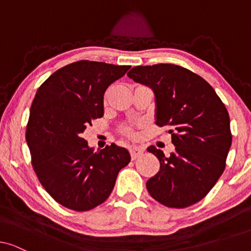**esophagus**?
<instances>
[{
    "label": "esophagus",
    "mask_w": 251,
    "mask_h": 251,
    "mask_svg": "<svg viewBox=\"0 0 251 251\" xmlns=\"http://www.w3.org/2000/svg\"><path fill=\"white\" fill-rule=\"evenodd\" d=\"M144 153V147L142 146H132L130 149V155H131L132 160H136L137 157H139Z\"/></svg>",
    "instance_id": "esophagus-1"
}]
</instances>
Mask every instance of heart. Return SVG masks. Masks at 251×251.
I'll return each mask as SVG.
<instances>
[{
    "label": "heart",
    "instance_id": "1",
    "mask_svg": "<svg viewBox=\"0 0 251 251\" xmlns=\"http://www.w3.org/2000/svg\"><path fill=\"white\" fill-rule=\"evenodd\" d=\"M125 132H126V135H128V136H130V137H135V133L132 132V130H131V129H126V130H125Z\"/></svg>",
    "mask_w": 251,
    "mask_h": 251
}]
</instances>
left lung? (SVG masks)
I'll return each mask as SVG.
<instances>
[{
	"mask_svg": "<svg viewBox=\"0 0 251 251\" xmlns=\"http://www.w3.org/2000/svg\"><path fill=\"white\" fill-rule=\"evenodd\" d=\"M155 96V123L170 128L175 151H147L160 170L146 187L166 207L186 208L202 200L225 169L232 144L229 116L214 88L193 72L173 64L136 66L126 74Z\"/></svg>",
	"mask_w": 251,
	"mask_h": 251,
	"instance_id": "8db88e82",
	"label": "left lung"
}]
</instances>
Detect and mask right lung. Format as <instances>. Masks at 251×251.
Segmentation results:
<instances>
[{"label":"right lung","instance_id":"obj_1","mask_svg":"<svg viewBox=\"0 0 251 251\" xmlns=\"http://www.w3.org/2000/svg\"><path fill=\"white\" fill-rule=\"evenodd\" d=\"M130 66L80 60L54 72L37 90L26 129L33 167L46 191L64 207L87 211L101 204L128 150L112 144L94 152L81 135L104 115V94Z\"/></svg>","mask_w":251,"mask_h":251}]
</instances>
